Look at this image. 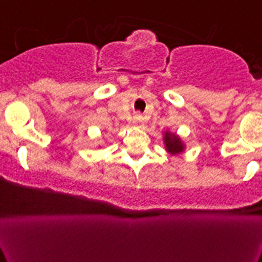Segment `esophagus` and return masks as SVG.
Here are the masks:
<instances>
[{
  "instance_id": "34e87169",
  "label": "esophagus",
  "mask_w": 262,
  "mask_h": 262,
  "mask_svg": "<svg viewBox=\"0 0 262 262\" xmlns=\"http://www.w3.org/2000/svg\"><path fill=\"white\" fill-rule=\"evenodd\" d=\"M133 124L136 126H138V128H143L144 126V119L143 116L141 114H136L134 115V119H133Z\"/></svg>"
}]
</instances>
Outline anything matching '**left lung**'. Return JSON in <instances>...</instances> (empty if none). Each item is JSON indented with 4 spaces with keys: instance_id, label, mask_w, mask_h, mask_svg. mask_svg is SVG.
<instances>
[{
    "instance_id": "obj_1",
    "label": "left lung",
    "mask_w": 262,
    "mask_h": 262,
    "mask_svg": "<svg viewBox=\"0 0 262 262\" xmlns=\"http://www.w3.org/2000/svg\"><path fill=\"white\" fill-rule=\"evenodd\" d=\"M163 142H165L166 150L171 155H180L184 152L185 144L182 143L180 137L176 136V134L171 133V132H165V136H163Z\"/></svg>"
}]
</instances>
